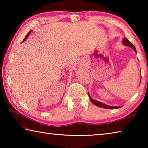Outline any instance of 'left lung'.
<instances>
[{"label":"left lung","instance_id":"1","mask_svg":"<svg viewBox=\"0 0 148 148\" xmlns=\"http://www.w3.org/2000/svg\"><path fill=\"white\" fill-rule=\"evenodd\" d=\"M122 42H123V44L125 45V46H128L129 47H131V48H132V49H134V51L135 52H136V48H135V47L134 46V45L132 44L131 42H130L128 40V39L124 38ZM140 82H141V77H140ZM88 95H89V97L90 101H91V102H92V103L94 104L95 105H96V106H99V107L103 108H106V109H117V108H119L122 107L121 106H108V105L105 104L104 103H102V102H99L98 101H96V100L92 99L91 97V96H90V95H89V92H88Z\"/></svg>","mask_w":148,"mask_h":148}]
</instances>
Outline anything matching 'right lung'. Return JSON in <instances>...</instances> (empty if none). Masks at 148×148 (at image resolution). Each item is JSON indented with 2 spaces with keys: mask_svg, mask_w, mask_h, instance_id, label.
Segmentation results:
<instances>
[{
  "mask_svg": "<svg viewBox=\"0 0 148 148\" xmlns=\"http://www.w3.org/2000/svg\"><path fill=\"white\" fill-rule=\"evenodd\" d=\"M31 32H32V31H30L29 32H28V34H27V36H25V39H24V40H23V41H22L21 42H24L25 40H26V39L27 38V37H28V36H29V35L30 34V33H31Z\"/></svg>",
  "mask_w": 148,
  "mask_h": 148,
  "instance_id": "1",
  "label": "right lung"
}]
</instances>
